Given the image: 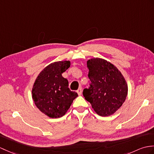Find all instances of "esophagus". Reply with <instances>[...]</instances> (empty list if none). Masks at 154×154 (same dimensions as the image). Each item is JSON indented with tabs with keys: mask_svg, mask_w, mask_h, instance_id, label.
<instances>
[{
	"mask_svg": "<svg viewBox=\"0 0 154 154\" xmlns=\"http://www.w3.org/2000/svg\"><path fill=\"white\" fill-rule=\"evenodd\" d=\"M77 94H79V95H81V94H82V88L81 87H79V88L77 90Z\"/></svg>",
	"mask_w": 154,
	"mask_h": 154,
	"instance_id": "esophagus-1",
	"label": "esophagus"
}]
</instances>
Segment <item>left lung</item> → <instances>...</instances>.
Here are the masks:
<instances>
[{
    "mask_svg": "<svg viewBox=\"0 0 154 154\" xmlns=\"http://www.w3.org/2000/svg\"><path fill=\"white\" fill-rule=\"evenodd\" d=\"M90 87L83 94L98 115H112L123 105L128 93V86L117 67L106 60L94 58L87 61Z\"/></svg>",
    "mask_w": 154,
    "mask_h": 154,
    "instance_id": "left-lung-1",
    "label": "left lung"
}]
</instances>
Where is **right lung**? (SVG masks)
I'll return each mask as SVG.
<instances>
[{"instance_id": "obj_1", "label": "right lung", "mask_w": 154, "mask_h": 154, "mask_svg": "<svg viewBox=\"0 0 154 154\" xmlns=\"http://www.w3.org/2000/svg\"><path fill=\"white\" fill-rule=\"evenodd\" d=\"M70 67V61L49 64L38 74L32 88V98L41 112L51 118L66 114L78 94L68 88V81L62 75Z\"/></svg>"}]
</instances>
